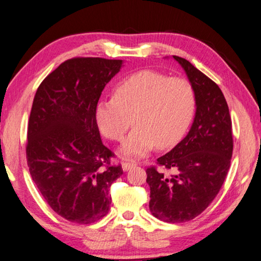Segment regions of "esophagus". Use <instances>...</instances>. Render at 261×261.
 Listing matches in <instances>:
<instances>
[{"label": "esophagus", "mask_w": 261, "mask_h": 261, "mask_svg": "<svg viewBox=\"0 0 261 261\" xmlns=\"http://www.w3.org/2000/svg\"><path fill=\"white\" fill-rule=\"evenodd\" d=\"M135 166H136V163H134V162H123L122 163V169L126 171V170L131 169L132 167H135Z\"/></svg>", "instance_id": "esophagus-1"}]
</instances>
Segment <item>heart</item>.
Listing matches in <instances>:
<instances>
[{
    "instance_id": "1",
    "label": "heart",
    "mask_w": 261,
    "mask_h": 261,
    "mask_svg": "<svg viewBox=\"0 0 261 261\" xmlns=\"http://www.w3.org/2000/svg\"><path fill=\"white\" fill-rule=\"evenodd\" d=\"M195 111L191 83L152 70L126 76L114 87L113 98L95 107L99 131L111 140L123 139L134 118L136 127L121 148L127 157H142L153 149L168 148L185 135Z\"/></svg>"
}]
</instances>
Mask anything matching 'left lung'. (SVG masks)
I'll use <instances>...</instances> for the list:
<instances>
[{
  "mask_svg": "<svg viewBox=\"0 0 261 261\" xmlns=\"http://www.w3.org/2000/svg\"><path fill=\"white\" fill-rule=\"evenodd\" d=\"M195 92L196 112L187 136L147 168L149 208L168 223L193 220L212 203L222 187L233 151L232 122L222 91L188 60L173 56Z\"/></svg>",
  "mask_w": 261,
  "mask_h": 261,
  "instance_id": "obj_1",
  "label": "left lung"
}]
</instances>
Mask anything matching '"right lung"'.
I'll list each match as a JSON object with an SVG mask.
<instances>
[{
	"mask_svg": "<svg viewBox=\"0 0 261 261\" xmlns=\"http://www.w3.org/2000/svg\"><path fill=\"white\" fill-rule=\"evenodd\" d=\"M123 62L77 57L60 64L39 85L28 124L27 162L39 192L70 222L90 224L108 214L109 190L123 174L111 166L95 121L105 85Z\"/></svg>",
	"mask_w": 261,
	"mask_h": 261,
	"instance_id": "right-lung-1",
	"label": "right lung"
}]
</instances>
